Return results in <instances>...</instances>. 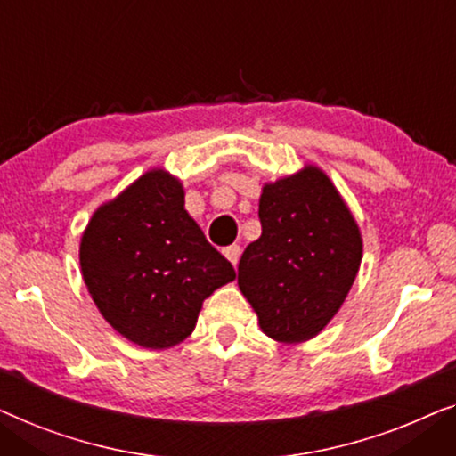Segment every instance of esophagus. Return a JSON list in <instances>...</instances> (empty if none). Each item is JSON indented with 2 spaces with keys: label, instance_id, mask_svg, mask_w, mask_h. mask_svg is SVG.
<instances>
[{
  "label": "esophagus",
  "instance_id": "34e87169",
  "mask_svg": "<svg viewBox=\"0 0 456 456\" xmlns=\"http://www.w3.org/2000/svg\"><path fill=\"white\" fill-rule=\"evenodd\" d=\"M223 254H225V258L231 262V265L237 266V262H240L241 248H240V246H229V248L223 249Z\"/></svg>",
  "mask_w": 456,
  "mask_h": 456
}]
</instances>
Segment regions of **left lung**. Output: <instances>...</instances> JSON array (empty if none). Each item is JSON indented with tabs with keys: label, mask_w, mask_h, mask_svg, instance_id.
Listing matches in <instances>:
<instances>
[{
	"label": "left lung",
	"mask_w": 456,
	"mask_h": 456,
	"mask_svg": "<svg viewBox=\"0 0 456 456\" xmlns=\"http://www.w3.org/2000/svg\"><path fill=\"white\" fill-rule=\"evenodd\" d=\"M258 216L262 235L241 254L237 285L268 337L307 341L330 322L357 277V223L316 167L266 183Z\"/></svg>",
	"instance_id": "left-lung-1"
}]
</instances>
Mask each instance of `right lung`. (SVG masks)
Returning a JSON list of instances; mask_svg holds the SVG:
<instances>
[{
  "label": "right lung",
  "mask_w": 456,
  "mask_h": 456,
  "mask_svg": "<svg viewBox=\"0 0 456 456\" xmlns=\"http://www.w3.org/2000/svg\"><path fill=\"white\" fill-rule=\"evenodd\" d=\"M80 266L102 318L149 349L190 337L202 301L235 279L231 262L185 213L182 183L161 169L93 215Z\"/></svg>",
  "instance_id": "1"
}]
</instances>
